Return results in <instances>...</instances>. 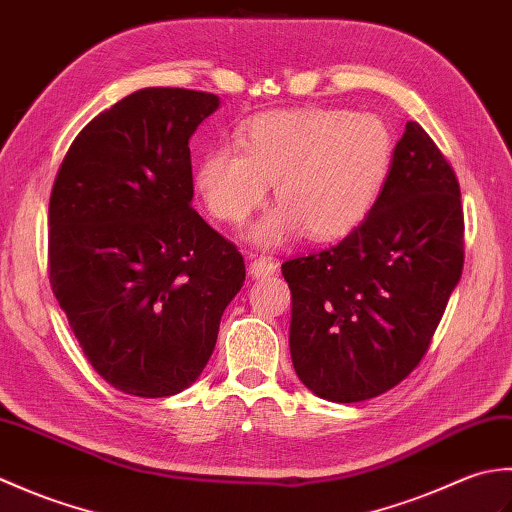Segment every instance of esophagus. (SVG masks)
<instances>
[{
    "instance_id": "1",
    "label": "esophagus",
    "mask_w": 512,
    "mask_h": 512,
    "mask_svg": "<svg viewBox=\"0 0 512 512\" xmlns=\"http://www.w3.org/2000/svg\"><path fill=\"white\" fill-rule=\"evenodd\" d=\"M277 273V264L273 262V257H257L250 262V275H253L255 279L259 277H270Z\"/></svg>"
}]
</instances>
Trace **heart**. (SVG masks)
<instances>
[{
	"mask_svg": "<svg viewBox=\"0 0 512 512\" xmlns=\"http://www.w3.org/2000/svg\"><path fill=\"white\" fill-rule=\"evenodd\" d=\"M394 138L383 118L334 107L257 116L239 149L215 147L195 167V193L213 220L239 226L275 184L281 204L250 231L259 248L292 237L332 242L365 222L389 176Z\"/></svg>",
	"mask_w": 512,
	"mask_h": 512,
	"instance_id": "heart-1",
	"label": "heart"
}]
</instances>
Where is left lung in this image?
I'll return each instance as SVG.
<instances>
[{"label": "left lung", "mask_w": 512, "mask_h": 512, "mask_svg": "<svg viewBox=\"0 0 512 512\" xmlns=\"http://www.w3.org/2000/svg\"><path fill=\"white\" fill-rule=\"evenodd\" d=\"M462 266L458 178L429 134L409 121L365 222L336 246L281 264L301 383L332 402L396 387L429 350Z\"/></svg>", "instance_id": "obj_1"}]
</instances>
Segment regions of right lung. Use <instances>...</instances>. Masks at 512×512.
<instances>
[{
	"label": "right lung",
	"instance_id": "1",
	"mask_svg": "<svg viewBox=\"0 0 512 512\" xmlns=\"http://www.w3.org/2000/svg\"><path fill=\"white\" fill-rule=\"evenodd\" d=\"M220 96L145 88L81 129L48 209L50 286L123 394H180L209 363L244 257L191 209L189 138Z\"/></svg>",
	"mask_w": 512,
	"mask_h": 512
}]
</instances>
